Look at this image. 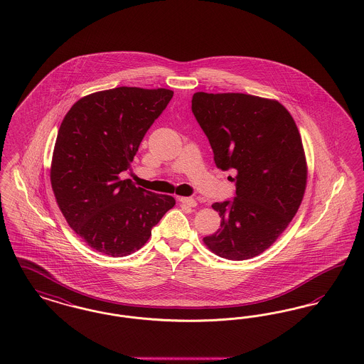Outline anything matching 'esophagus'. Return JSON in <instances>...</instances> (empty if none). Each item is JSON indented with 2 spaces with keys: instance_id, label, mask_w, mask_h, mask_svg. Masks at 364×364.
Wrapping results in <instances>:
<instances>
[{
  "instance_id": "1",
  "label": "esophagus",
  "mask_w": 364,
  "mask_h": 364,
  "mask_svg": "<svg viewBox=\"0 0 364 364\" xmlns=\"http://www.w3.org/2000/svg\"><path fill=\"white\" fill-rule=\"evenodd\" d=\"M178 202L188 206V208H195L196 206V200L193 198H178Z\"/></svg>"
}]
</instances>
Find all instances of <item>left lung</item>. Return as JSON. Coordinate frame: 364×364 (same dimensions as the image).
Masks as SVG:
<instances>
[{"instance_id":"8db88e82","label":"left lung","mask_w":364,"mask_h":364,"mask_svg":"<svg viewBox=\"0 0 364 364\" xmlns=\"http://www.w3.org/2000/svg\"><path fill=\"white\" fill-rule=\"evenodd\" d=\"M192 113L208 136L214 162L233 171V199L215 202L221 228L203 237L221 258L250 259L276 242L301 203L307 166L289 112L272 100L195 92Z\"/></svg>"}]
</instances>
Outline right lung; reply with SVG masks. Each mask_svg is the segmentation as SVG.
I'll return each mask as SVG.
<instances>
[{
	"label": "right lung",
	"instance_id": "right-lung-1",
	"mask_svg": "<svg viewBox=\"0 0 364 364\" xmlns=\"http://www.w3.org/2000/svg\"><path fill=\"white\" fill-rule=\"evenodd\" d=\"M172 97L166 88L117 87L79 100L61 122L52 188L70 228L98 252L114 258L135 252L176 203L120 178Z\"/></svg>",
	"mask_w": 364,
	"mask_h": 364
}]
</instances>
